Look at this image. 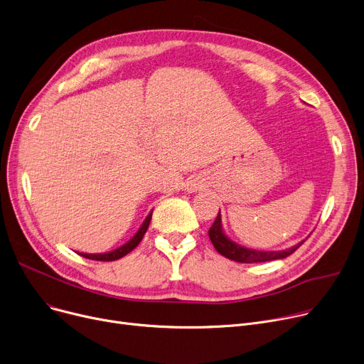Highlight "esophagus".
Segmentation results:
<instances>
[{"mask_svg":"<svg viewBox=\"0 0 364 364\" xmlns=\"http://www.w3.org/2000/svg\"><path fill=\"white\" fill-rule=\"evenodd\" d=\"M192 188H194V189H196V188H197V186H196V185H192Z\"/></svg>","mask_w":364,"mask_h":364,"instance_id":"34e87169","label":"esophagus"}]
</instances>
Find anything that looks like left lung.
<instances>
[{"label":"left lung","instance_id":"left-lung-1","mask_svg":"<svg viewBox=\"0 0 364 364\" xmlns=\"http://www.w3.org/2000/svg\"><path fill=\"white\" fill-rule=\"evenodd\" d=\"M208 237H210L213 245H215V248L218 250V252L225 255L226 259L238 262V263H262V262L285 259V257H288V255H291L296 248H300L304 242V241H301V242L295 244L294 247H291L288 250H282V251H259V250L242 247L235 241H232L230 238H228L225 235V230L222 228L220 210H219V215H218L215 223L211 225V228L208 230Z\"/></svg>","mask_w":364,"mask_h":364}]
</instances>
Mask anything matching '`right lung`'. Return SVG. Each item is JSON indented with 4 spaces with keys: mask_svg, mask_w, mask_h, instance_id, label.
I'll return each mask as SVG.
<instances>
[{
    "mask_svg": "<svg viewBox=\"0 0 364 364\" xmlns=\"http://www.w3.org/2000/svg\"><path fill=\"white\" fill-rule=\"evenodd\" d=\"M151 216H153V211L149 213V215L145 218V220L142 222L141 228L138 229V232L134 235V237L127 241L126 244H123L122 247L110 251V252H104V254H85V252H79V255H82V257L85 259H90V260H98V262H114V260H119L122 257H124V255L127 252H131L134 248H136V245L142 241L144 235L149 226V222H151Z\"/></svg>",
    "mask_w": 364,
    "mask_h": 364,
    "instance_id": "right-lung-1",
    "label": "right lung"
}]
</instances>
